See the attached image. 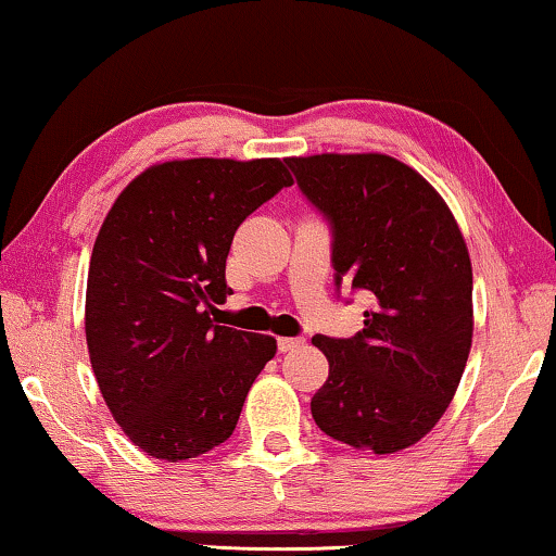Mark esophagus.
I'll use <instances>...</instances> for the list:
<instances>
[{"label": "esophagus", "mask_w": 556, "mask_h": 556, "mask_svg": "<svg viewBox=\"0 0 556 556\" xmlns=\"http://www.w3.org/2000/svg\"><path fill=\"white\" fill-rule=\"evenodd\" d=\"M303 346V339L301 337H280L278 339V352H293V349Z\"/></svg>", "instance_id": "obj_1"}]
</instances>
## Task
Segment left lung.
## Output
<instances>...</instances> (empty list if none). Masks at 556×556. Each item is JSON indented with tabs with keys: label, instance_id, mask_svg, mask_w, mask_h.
Segmentation results:
<instances>
[{
	"label": "left lung",
	"instance_id": "obj_1",
	"mask_svg": "<svg viewBox=\"0 0 556 556\" xmlns=\"http://www.w3.org/2000/svg\"><path fill=\"white\" fill-rule=\"evenodd\" d=\"M331 232L333 286L367 293L364 329L316 333L329 379L311 415L333 440L394 453L428 435L451 405L473 337V270L447 204L384 154L286 159Z\"/></svg>",
	"mask_w": 556,
	"mask_h": 556
}]
</instances>
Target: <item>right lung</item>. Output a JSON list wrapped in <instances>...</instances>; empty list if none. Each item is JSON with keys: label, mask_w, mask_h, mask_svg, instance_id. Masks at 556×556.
Masks as SVG:
<instances>
[{"label": "right lung", "mask_w": 556, "mask_h": 556, "mask_svg": "<svg viewBox=\"0 0 556 556\" xmlns=\"http://www.w3.org/2000/svg\"><path fill=\"white\" fill-rule=\"evenodd\" d=\"M293 179L278 159H185L128 185L98 232L86 339L98 387L131 443L177 463L225 443L276 354L265 333L217 326L235 230Z\"/></svg>", "instance_id": "add662e5"}]
</instances>
